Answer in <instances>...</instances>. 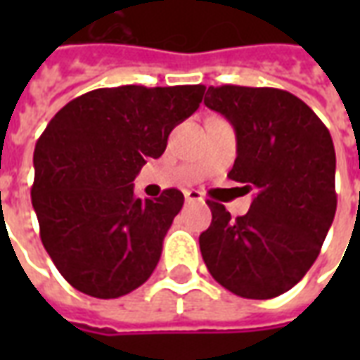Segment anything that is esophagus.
Listing matches in <instances>:
<instances>
[{
  "mask_svg": "<svg viewBox=\"0 0 360 360\" xmlns=\"http://www.w3.org/2000/svg\"><path fill=\"white\" fill-rule=\"evenodd\" d=\"M185 200L187 202H195V200H202V196L198 191H185Z\"/></svg>",
  "mask_w": 360,
  "mask_h": 360,
  "instance_id": "obj_1",
  "label": "esophagus"
}]
</instances>
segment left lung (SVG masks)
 Returning a JSON list of instances; mask_svg holds the SVG:
<instances>
[{
	"mask_svg": "<svg viewBox=\"0 0 360 360\" xmlns=\"http://www.w3.org/2000/svg\"><path fill=\"white\" fill-rule=\"evenodd\" d=\"M204 103L233 125L229 179L255 191L250 210L231 218L208 200L200 252L212 278L245 299H271L299 283L320 255L338 206L335 150L326 125L287 90L210 86Z\"/></svg>",
	"mask_w": 360,
	"mask_h": 360,
	"instance_id": "1",
	"label": "left lung"
}]
</instances>
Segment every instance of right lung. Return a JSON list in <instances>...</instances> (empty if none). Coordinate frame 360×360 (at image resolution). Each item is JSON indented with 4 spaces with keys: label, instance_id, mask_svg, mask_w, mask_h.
Returning a JSON list of instances; mask_svg holds the SVG:
<instances>
[{
    "label": "right lung",
    "instance_id": "right-lung-1",
    "mask_svg": "<svg viewBox=\"0 0 360 360\" xmlns=\"http://www.w3.org/2000/svg\"><path fill=\"white\" fill-rule=\"evenodd\" d=\"M202 84L90 90L53 115L34 148L32 206L44 249L81 293L117 299L141 287L185 196L134 195L148 158L202 102Z\"/></svg>",
    "mask_w": 360,
    "mask_h": 360
}]
</instances>
